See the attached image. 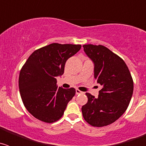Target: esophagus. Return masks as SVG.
Instances as JSON below:
<instances>
[{
    "label": "esophagus",
    "instance_id": "1",
    "mask_svg": "<svg viewBox=\"0 0 146 146\" xmlns=\"http://www.w3.org/2000/svg\"><path fill=\"white\" fill-rule=\"evenodd\" d=\"M83 94V92L80 91L79 89H76V94Z\"/></svg>",
    "mask_w": 146,
    "mask_h": 146
}]
</instances>
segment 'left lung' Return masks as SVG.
<instances>
[{
    "mask_svg": "<svg viewBox=\"0 0 146 146\" xmlns=\"http://www.w3.org/2000/svg\"><path fill=\"white\" fill-rule=\"evenodd\" d=\"M94 64V77L102 86L98 97L86 93L83 118L93 126L111 124L125 113L133 94L134 83L128 67L118 55L103 45L84 44Z\"/></svg>",
    "mask_w": 146,
    "mask_h": 146,
    "instance_id": "1",
    "label": "left lung"
}]
</instances>
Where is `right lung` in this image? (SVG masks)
<instances>
[{
  "label": "right lung",
  "instance_id": "add662e5",
  "mask_svg": "<svg viewBox=\"0 0 146 146\" xmlns=\"http://www.w3.org/2000/svg\"><path fill=\"white\" fill-rule=\"evenodd\" d=\"M80 48V44L52 43L30 55L20 72L19 89L23 104L33 117L53 123L63 116L76 91L58 87L56 77L64 74L66 60Z\"/></svg>",
  "mask_w": 146,
  "mask_h": 146
}]
</instances>
